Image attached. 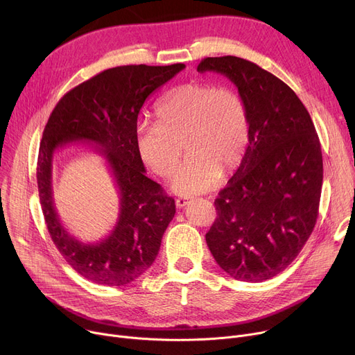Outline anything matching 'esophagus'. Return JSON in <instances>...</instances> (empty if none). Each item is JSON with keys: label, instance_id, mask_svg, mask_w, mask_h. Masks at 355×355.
I'll use <instances>...</instances> for the list:
<instances>
[{"label": "esophagus", "instance_id": "1", "mask_svg": "<svg viewBox=\"0 0 355 355\" xmlns=\"http://www.w3.org/2000/svg\"><path fill=\"white\" fill-rule=\"evenodd\" d=\"M187 204H188V200H187V198H177V200H175V205H177L178 208H184Z\"/></svg>", "mask_w": 355, "mask_h": 355}]
</instances>
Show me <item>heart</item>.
<instances>
[{
  "mask_svg": "<svg viewBox=\"0 0 355 355\" xmlns=\"http://www.w3.org/2000/svg\"><path fill=\"white\" fill-rule=\"evenodd\" d=\"M158 121H139L138 154L161 177L178 165L182 143L188 157L171 181L173 191L190 197L214 187L225 170L244 158L251 135L245 100L231 88L190 83L171 89L157 105Z\"/></svg>",
  "mask_w": 355,
  "mask_h": 355,
  "instance_id": "b5f03b06",
  "label": "heart"
}]
</instances>
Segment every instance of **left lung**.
I'll list each match as a JSON object with an SVG mask.
<instances>
[{"instance_id":"8db88e82","label":"left lung","mask_w":355,"mask_h":355,"mask_svg":"<svg viewBox=\"0 0 355 355\" xmlns=\"http://www.w3.org/2000/svg\"><path fill=\"white\" fill-rule=\"evenodd\" d=\"M239 88L250 112V144L216 200L205 234L217 264L232 278L259 282L284 271L314 230L322 185V154L311 116L279 78L244 58H204Z\"/></svg>"}]
</instances>
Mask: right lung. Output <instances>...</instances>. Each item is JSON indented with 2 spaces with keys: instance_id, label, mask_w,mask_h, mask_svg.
Returning <instances> with one entry per match:
<instances>
[{
  "instance_id": "obj_1",
  "label": "right lung",
  "mask_w": 355,
  "mask_h": 355,
  "mask_svg": "<svg viewBox=\"0 0 355 355\" xmlns=\"http://www.w3.org/2000/svg\"><path fill=\"white\" fill-rule=\"evenodd\" d=\"M184 68V64H141L105 69L68 91L44 128L37 184L46 228L65 261L96 284L123 287L144 274L153 266L164 231L174 218V198L146 175L135 131L146 100ZM69 142H94L107 159L121 193L117 224L97 243L77 241L60 224L55 211L51 184L53 153Z\"/></svg>"
}]
</instances>
